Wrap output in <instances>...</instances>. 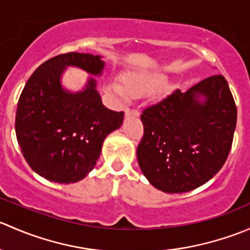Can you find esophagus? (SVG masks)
<instances>
[{"instance_id": "obj_1", "label": "esophagus", "mask_w": 250, "mask_h": 250, "mask_svg": "<svg viewBox=\"0 0 250 250\" xmlns=\"http://www.w3.org/2000/svg\"><path fill=\"white\" fill-rule=\"evenodd\" d=\"M125 116H134V117H138V116H139V112H138L137 110L129 109V107H127V109L125 110Z\"/></svg>"}]
</instances>
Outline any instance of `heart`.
I'll return each mask as SVG.
<instances>
[{"instance_id": "obj_1", "label": "heart", "mask_w": 250, "mask_h": 250, "mask_svg": "<svg viewBox=\"0 0 250 250\" xmlns=\"http://www.w3.org/2000/svg\"><path fill=\"white\" fill-rule=\"evenodd\" d=\"M123 85L117 82H111L107 84L106 89L115 97L125 99L128 94H134L140 92L144 88H158L163 85L167 81L165 75H151L148 77H143L139 75L128 74L122 78Z\"/></svg>"}]
</instances>
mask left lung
<instances>
[{
  "mask_svg": "<svg viewBox=\"0 0 250 250\" xmlns=\"http://www.w3.org/2000/svg\"><path fill=\"white\" fill-rule=\"evenodd\" d=\"M140 117L141 172L158 190L181 193L200 188L221 169L232 145L237 107L228 81L215 75L185 93L174 90Z\"/></svg>",
  "mask_w": 250,
  "mask_h": 250,
  "instance_id": "8db88e82",
  "label": "left lung"
}]
</instances>
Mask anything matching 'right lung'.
<instances>
[{
  "instance_id": "add662e5",
  "label": "right lung",
  "mask_w": 250,
  "mask_h": 250,
  "mask_svg": "<svg viewBox=\"0 0 250 250\" xmlns=\"http://www.w3.org/2000/svg\"><path fill=\"white\" fill-rule=\"evenodd\" d=\"M102 76L100 55L66 53L40 65L27 80L16 116V134L22 156L34 172L59 184L82 180L94 168L105 138L122 125L123 112L105 107L90 77L71 92L62 85L66 67Z\"/></svg>"
}]
</instances>
